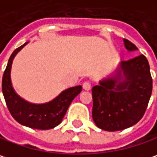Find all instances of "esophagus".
<instances>
[{
	"mask_svg": "<svg viewBox=\"0 0 157 157\" xmlns=\"http://www.w3.org/2000/svg\"><path fill=\"white\" fill-rule=\"evenodd\" d=\"M83 89H84V90H86V91L90 90V89H91V84H90L88 81L84 82V83H83Z\"/></svg>",
	"mask_w": 157,
	"mask_h": 157,
	"instance_id": "34e87169",
	"label": "esophagus"
}]
</instances>
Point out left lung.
<instances>
[{
  "label": "left lung",
  "instance_id": "left-lung-1",
  "mask_svg": "<svg viewBox=\"0 0 157 157\" xmlns=\"http://www.w3.org/2000/svg\"><path fill=\"white\" fill-rule=\"evenodd\" d=\"M123 41L128 51L138 49L129 40ZM152 86L149 63L145 55L121 62L116 75L92 88L95 125L106 131H117L138 123L147 110Z\"/></svg>",
  "mask_w": 157,
  "mask_h": 157
}]
</instances>
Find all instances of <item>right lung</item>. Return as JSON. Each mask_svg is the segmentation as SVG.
I'll return each mask as SVG.
<instances>
[{
    "instance_id": "add662e5",
    "label": "right lung",
    "mask_w": 157,
    "mask_h": 157,
    "mask_svg": "<svg viewBox=\"0 0 157 157\" xmlns=\"http://www.w3.org/2000/svg\"><path fill=\"white\" fill-rule=\"evenodd\" d=\"M28 42L12 52L2 76V93L7 107L18 123L32 129H50L62 122L72 100L78 95L81 86H73L62 92L56 98L46 104L34 105L22 99L14 91L10 82V69L12 61L19 51Z\"/></svg>"
}]
</instances>
